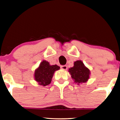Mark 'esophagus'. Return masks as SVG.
Returning a JSON list of instances; mask_svg holds the SVG:
<instances>
[{"instance_id": "34e87169", "label": "esophagus", "mask_w": 120, "mask_h": 120, "mask_svg": "<svg viewBox=\"0 0 120 120\" xmlns=\"http://www.w3.org/2000/svg\"><path fill=\"white\" fill-rule=\"evenodd\" d=\"M60 68H61L62 70H66L67 69H68V66H67L66 65H62L60 66Z\"/></svg>"}]
</instances>
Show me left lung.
Listing matches in <instances>:
<instances>
[{
	"mask_svg": "<svg viewBox=\"0 0 120 120\" xmlns=\"http://www.w3.org/2000/svg\"><path fill=\"white\" fill-rule=\"evenodd\" d=\"M71 77L75 83H79L86 82L90 77V71L85 67L81 60H77L74 63V66L69 69Z\"/></svg>",
	"mask_w": 120,
	"mask_h": 120,
	"instance_id": "1",
	"label": "left lung"
}]
</instances>
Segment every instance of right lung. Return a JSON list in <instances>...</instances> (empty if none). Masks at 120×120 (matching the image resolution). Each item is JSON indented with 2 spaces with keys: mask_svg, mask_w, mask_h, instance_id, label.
<instances>
[{
  "mask_svg": "<svg viewBox=\"0 0 120 120\" xmlns=\"http://www.w3.org/2000/svg\"><path fill=\"white\" fill-rule=\"evenodd\" d=\"M60 66L57 65H50L48 62L43 60L35 71V81H37L39 85L44 86L48 85L51 82L54 72L60 70Z\"/></svg>",
  "mask_w": 120,
  "mask_h": 120,
  "instance_id": "obj_1",
  "label": "right lung"
}]
</instances>
